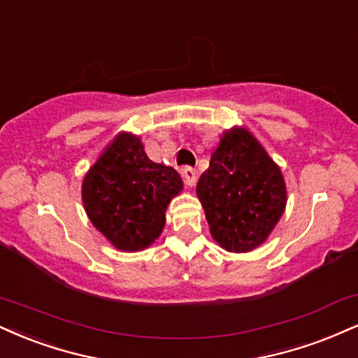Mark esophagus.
Wrapping results in <instances>:
<instances>
[{"mask_svg": "<svg viewBox=\"0 0 358 358\" xmlns=\"http://www.w3.org/2000/svg\"><path fill=\"white\" fill-rule=\"evenodd\" d=\"M182 178H183V183L187 185V187H193L196 182V171L193 170L192 166H185L182 170Z\"/></svg>", "mask_w": 358, "mask_h": 358, "instance_id": "1", "label": "esophagus"}]
</instances>
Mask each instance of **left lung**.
<instances>
[{
    "instance_id": "left-lung-1",
    "label": "left lung",
    "mask_w": 358,
    "mask_h": 358,
    "mask_svg": "<svg viewBox=\"0 0 358 358\" xmlns=\"http://www.w3.org/2000/svg\"><path fill=\"white\" fill-rule=\"evenodd\" d=\"M196 195L212 236L228 252H250L264 243L287 203L282 171L243 128L223 135L198 180Z\"/></svg>"
}]
</instances>
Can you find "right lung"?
Segmentation results:
<instances>
[{
    "label": "right lung",
    "instance_id": "obj_1",
    "mask_svg": "<svg viewBox=\"0 0 358 358\" xmlns=\"http://www.w3.org/2000/svg\"><path fill=\"white\" fill-rule=\"evenodd\" d=\"M183 182L173 168L153 163L140 138L116 136L83 180L90 220L116 248L150 247L165 225V210Z\"/></svg>",
    "mask_w": 358,
    "mask_h": 358
}]
</instances>
